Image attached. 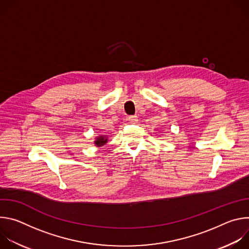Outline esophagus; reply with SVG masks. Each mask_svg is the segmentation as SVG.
I'll list each match as a JSON object with an SVG mask.
<instances>
[{
  "instance_id": "34e87169",
  "label": "esophagus",
  "mask_w": 249,
  "mask_h": 249,
  "mask_svg": "<svg viewBox=\"0 0 249 249\" xmlns=\"http://www.w3.org/2000/svg\"><path fill=\"white\" fill-rule=\"evenodd\" d=\"M128 121H129L130 123H132V124H135V123L138 122V116H136V115H131V116L128 117Z\"/></svg>"
}]
</instances>
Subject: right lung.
<instances>
[{"label":"right lung","instance_id":"obj_1","mask_svg":"<svg viewBox=\"0 0 249 249\" xmlns=\"http://www.w3.org/2000/svg\"><path fill=\"white\" fill-rule=\"evenodd\" d=\"M106 143H107V138L103 137V136L97 137L96 140L94 141V145H95L96 147H102V146L105 145Z\"/></svg>","mask_w":249,"mask_h":249}]
</instances>
